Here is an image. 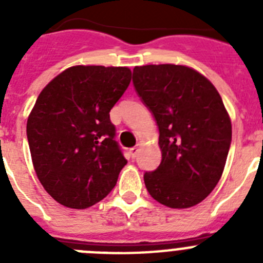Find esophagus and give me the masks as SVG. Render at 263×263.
I'll return each instance as SVG.
<instances>
[{
  "mask_svg": "<svg viewBox=\"0 0 263 263\" xmlns=\"http://www.w3.org/2000/svg\"><path fill=\"white\" fill-rule=\"evenodd\" d=\"M138 152H139V146H134V147L130 148V154H132V157H133V158L137 157Z\"/></svg>",
  "mask_w": 263,
  "mask_h": 263,
  "instance_id": "1",
  "label": "esophagus"
}]
</instances>
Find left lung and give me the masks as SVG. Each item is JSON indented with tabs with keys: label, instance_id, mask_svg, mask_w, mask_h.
Returning a JSON list of instances; mask_svg holds the SVG:
<instances>
[{
	"label": "left lung",
	"instance_id": "1",
	"mask_svg": "<svg viewBox=\"0 0 263 263\" xmlns=\"http://www.w3.org/2000/svg\"><path fill=\"white\" fill-rule=\"evenodd\" d=\"M133 84L159 129L162 162L143 175L148 194L170 208L196 205L221 178L231 147L221 96L201 73L175 64L136 67Z\"/></svg>",
	"mask_w": 263,
	"mask_h": 263
}]
</instances>
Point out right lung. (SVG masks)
Listing matches in <instances>:
<instances>
[{"mask_svg":"<svg viewBox=\"0 0 263 263\" xmlns=\"http://www.w3.org/2000/svg\"><path fill=\"white\" fill-rule=\"evenodd\" d=\"M130 80L127 67L75 66L39 93L27 141L39 182L62 205L84 210L115 188L127 160L109 111Z\"/></svg>","mask_w":263,"mask_h":263,"instance_id":"add662e5","label":"right lung"}]
</instances>
